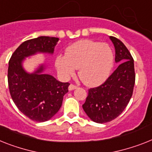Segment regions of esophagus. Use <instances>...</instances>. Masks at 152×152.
Listing matches in <instances>:
<instances>
[{
  "label": "esophagus",
  "instance_id": "esophagus-1",
  "mask_svg": "<svg viewBox=\"0 0 152 152\" xmlns=\"http://www.w3.org/2000/svg\"><path fill=\"white\" fill-rule=\"evenodd\" d=\"M77 85H73V84H71V85H69V87H68V89L70 90V91H72V90L75 89V88H77Z\"/></svg>",
  "mask_w": 152,
  "mask_h": 152
}]
</instances>
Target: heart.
I'll list each match as a JSON object with an SVG mask.
<instances>
[{
	"label": "heart",
	"instance_id": "heart-1",
	"mask_svg": "<svg viewBox=\"0 0 152 152\" xmlns=\"http://www.w3.org/2000/svg\"><path fill=\"white\" fill-rule=\"evenodd\" d=\"M114 65L112 48L106 43L83 39L66 50V55L58 56L56 67L63 77H70L79 68L78 75L87 86L95 87L105 82Z\"/></svg>",
	"mask_w": 152,
	"mask_h": 152
}]
</instances>
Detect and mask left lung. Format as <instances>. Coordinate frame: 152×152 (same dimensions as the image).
<instances>
[{"label": "left lung", "mask_w": 152, "mask_h": 152, "mask_svg": "<svg viewBox=\"0 0 152 152\" xmlns=\"http://www.w3.org/2000/svg\"><path fill=\"white\" fill-rule=\"evenodd\" d=\"M115 47L118 67L101 85L88 89L83 110L92 121L104 124L119 116L133 95L135 83L134 59L120 39L110 36Z\"/></svg>", "instance_id": "left-lung-1"}]
</instances>
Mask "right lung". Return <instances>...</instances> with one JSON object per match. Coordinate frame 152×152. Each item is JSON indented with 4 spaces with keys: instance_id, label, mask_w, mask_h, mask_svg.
<instances>
[{
    "instance_id": "add662e5",
    "label": "right lung",
    "mask_w": 152,
    "mask_h": 152,
    "mask_svg": "<svg viewBox=\"0 0 152 152\" xmlns=\"http://www.w3.org/2000/svg\"><path fill=\"white\" fill-rule=\"evenodd\" d=\"M58 41L59 38L49 36L26 40L9 61L7 81L12 100L25 116L36 122L49 120L58 112L70 83L61 82L52 75L42 73L43 65L34 73H27L22 63L25 57L37 52L52 54Z\"/></svg>"
}]
</instances>
